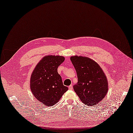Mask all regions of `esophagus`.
I'll list each match as a JSON object with an SVG mask.
<instances>
[{
  "instance_id": "1",
  "label": "esophagus",
  "mask_w": 133,
  "mask_h": 133,
  "mask_svg": "<svg viewBox=\"0 0 133 133\" xmlns=\"http://www.w3.org/2000/svg\"><path fill=\"white\" fill-rule=\"evenodd\" d=\"M69 90H72L73 89V86L71 85H70L69 86Z\"/></svg>"
}]
</instances>
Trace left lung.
I'll return each mask as SVG.
<instances>
[{"label": "left lung", "instance_id": "obj_1", "mask_svg": "<svg viewBox=\"0 0 133 133\" xmlns=\"http://www.w3.org/2000/svg\"><path fill=\"white\" fill-rule=\"evenodd\" d=\"M70 60L75 68L78 82L74 91L86 105H94L102 100L108 90L107 79L99 65L89 57L74 56Z\"/></svg>", "mask_w": 133, "mask_h": 133}]
</instances>
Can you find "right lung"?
<instances>
[{
	"label": "right lung",
	"instance_id": "obj_1",
	"mask_svg": "<svg viewBox=\"0 0 133 133\" xmlns=\"http://www.w3.org/2000/svg\"><path fill=\"white\" fill-rule=\"evenodd\" d=\"M65 60L61 56H44L35 66L30 78V89L42 104H55L68 88L63 85L57 68Z\"/></svg>",
	"mask_w": 133,
	"mask_h": 133
}]
</instances>
